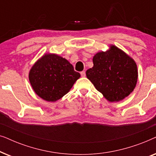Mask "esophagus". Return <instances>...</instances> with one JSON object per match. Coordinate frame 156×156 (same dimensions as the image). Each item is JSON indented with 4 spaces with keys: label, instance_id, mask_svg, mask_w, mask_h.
Instances as JSON below:
<instances>
[{
    "label": "esophagus",
    "instance_id": "1",
    "mask_svg": "<svg viewBox=\"0 0 156 156\" xmlns=\"http://www.w3.org/2000/svg\"><path fill=\"white\" fill-rule=\"evenodd\" d=\"M80 74H81V76H83V77H84V76H86V73H85V72H84V71L81 72H80Z\"/></svg>",
    "mask_w": 156,
    "mask_h": 156
}]
</instances>
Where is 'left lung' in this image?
<instances>
[{"label": "left lung", "mask_w": 156, "mask_h": 156, "mask_svg": "<svg viewBox=\"0 0 156 156\" xmlns=\"http://www.w3.org/2000/svg\"><path fill=\"white\" fill-rule=\"evenodd\" d=\"M94 66L87 69V77L108 101L115 102L128 97L136 87L137 65L126 53L115 45L93 57Z\"/></svg>", "instance_id": "8db88e82"}]
</instances>
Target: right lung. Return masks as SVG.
I'll use <instances>...</instances> for the list:
<instances>
[{"mask_svg":"<svg viewBox=\"0 0 156 156\" xmlns=\"http://www.w3.org/2000/svg\"><path fill=\"white\" fill-rule=\"evenodd\" d=\"M80 77L72 65L56 54H44L34 64L29 80L36 94L48 101H56L66 94Z\"/></svg>","mask_w":156,"mask_h":156,"instance_id":"add662e5","label":"right lung"}]
</instances>
